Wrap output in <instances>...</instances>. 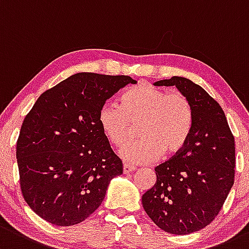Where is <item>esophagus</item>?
Returning a JSON list of instances; mask_svg holds the SVG:
<instances>
[{"mask_svg":"<svg viewBox=\"0 0 249 249\" xmlns=\"http://www.w3.org/2000/svg\"><path fill=\"white\" fill-rule=\"evenodd\" d=\"M135 169H136L135 167L130 166V164H127V163H124V166H123V173H124V174H129V173L133 172Z\"/></svg>","mask_w":249,"mask_h":249,"instance_id":"obj_1","label":"esophagus"}]
</instances>
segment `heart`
Listing matches in <instances>:
<instances>
[{
  "mask_svg": "<svg viewBox=\"0 0 249 249\" xmlns=\"http://www.w3.org/2000/svg\"><path fill=\"white\" fill-rule=\"evenodd\" d=\"M98 120L109 143L118 148L132 137L133 125H138L141 140L119 154L127 163L142 164L180 153L192 132L195 113L185 94L140 83L122 94L120 105H103Z\"/></svg>",
  "mask_w": 249,
  "mask_h": 249,
  "instance_id": "obj_1",
  "label": "heart"
}]
</instances>
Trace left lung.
Here are the masks:
<instances>
[{
    "label": "left lung",
    "mask_w": 249,
    "mask_h": 249,
    "mask_svg": "<svg viewBox=\"0 0 249 249\" xmlns=\"http://www.w3.org/2000/svg\"><path fill=\"white\" fill-rule=\"evenodd\" d=\"M155 86H175L185 94L195 122L184 149L155 167L156 182L142 204L159 228L187 235L213 221L234 185V136L222 107L199 85L173 76Z\"/></svg>",
    "instance_id": "obj_1"
}]
</instances>
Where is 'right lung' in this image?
Here are the masks:
<instances>
[{
  "label": "right lung",
  "mask_w": 249,
  "mask_h": 249,
  "mask_svg": "<svg viewBox=\"0 0 249 249\" xmlns=\"http://www.w3.org/2000/svg\"><path fill=\"white\" fill-rule=\"evenodd\" d=\"M125 75L78 72L44 91L21 125L17 142L20 187L31 209L54 226L85 221L103 203L123 162L99 124V111Z\"/></svg>",
  "instance_id": "add662e5"
}]
</instances>
